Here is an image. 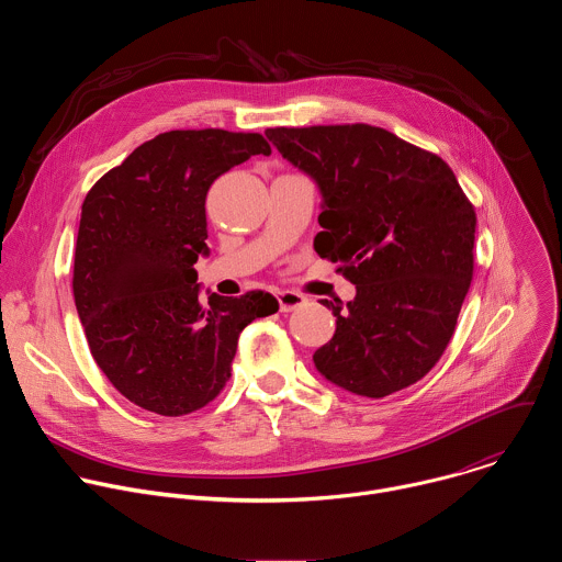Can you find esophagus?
Segmentation results:
<instances>
[{
    "mask_svg": "<svg viewBox=\"0 0 562 562\" xmlns=\"http://www.w3.org/2000/svg\"><path fill=\"white\" fill-rule=\"evenodd\" d=\"M276 297H278V304H280V311H282V313L295 311V308H300V306H304V304H306V297H304L302 293H297V291H289V289L278 291V293H276Z\"/></svg>",
    "mask_w": 562,
    "mask_h": 562,
    "instance_id": "34e87169",
    "label": "esophagus"
}]
</instances>
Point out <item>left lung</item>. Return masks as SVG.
<instances>
[{
	"instance_id": "left-lung-1",
	"label": "left lung",
	"mask_w": 562,
	"mask_h": 562,
	"mask_svg": "<svg viewBox=\"0 0 562 562\" xmlns=\"http://www.w3.org/2000/svg\"><path fill=\"white\" fill-rule=\"evenodd\" d=\"M265 135L323 198L315 254L356 284L347 304L319 300L336 334L313 353L315 369L367 397L418 382L447 349L473 276L475 213L453 171L369 124Z\"/></svg>"
}]
</instances>
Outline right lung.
I'll return each mask as SVG.
<instances>
[{
	"label": "right lung",
	"instance_id": "obj_1",
	"mask_svg": "<svg viewBox=\"0 0 562 562\" xmlns=\"http://www.w3.org/2000/svg\"><path fill=\"white\" fill-rule=\"evenodd\" d=\"M260 133L169 131L137 146L89 191L79 217L72 293L91 353L133 405L184 416L222 391L237 338L278 311L265 291L200 300L209 256L206 193L251 155Z\"/></svg>",
	"mask_w": 562,
	"mask_h": 562
}]
</instances>
